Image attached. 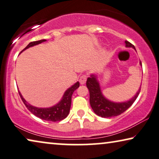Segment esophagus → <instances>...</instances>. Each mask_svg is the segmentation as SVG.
<instances>
[{
	"mask_svg": "<svg viewBox=\"0 0 159 159\" xmlns=\"http://www.w3.org/2000/svg\"><path fill=\"white\" fill-rule=\"evenodd\" d=\"M86 79H87V76L86 75H82L80 77L79 79V82L80 84H85V83L86 81Z\"/></svg>",
	"mask_w": 159,
	"mask_h": 159,
	"instance_id": "obj_1",
	"label": "esophagus"
}]
</instances>
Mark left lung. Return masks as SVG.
Listing matches in <instances>:
<instances>
[{"instance_id": "8db88e82", "label": "left lung", "mask_w": 159, "mask_h": 159, "mask_svg": "<svg viewBox=\"0 0 159 159\" xmlns=\"http://www.w3.org/2000/svg\"><path fill=\"white\" fill-rule=\"evenodd\" d=\"M125 46L127 48H133L135 50L134 45L127 41H125ZM140 65L141 66V62H140ZM86 86L89 91V95H90L89 101H90L91 108L96 115L99 117L106 118L118 116L126 111L137 99L140 90V88L136 94L128 101L114 102L107 99L102 94L99 82L97 80L96 75L91 74L90 77L87 79Z\"/></svg>"}]
</instances>
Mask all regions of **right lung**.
I'll return each mask as SVG.
<instances>
[{"label": "right lung", "instance_id": "add662e5", "mask_svg": "<svg viewBox=\"0 0 159 159\" xmlns=\"http://www.w3.org/2000/svg\"><path fill=\"white\" fill-rule=\"evenodd\" d=\"M47 41L46 39H41L39 41L32 42L21 51V52H23L26 49L31 48V47L35 46L37 44H39L42 42H44ZM80 86L79 82L78 81L73 84L72 86L67 89L65 91L63 96H62V99L60 101L56 104L54 106L48 107V108H39V107H36L31 105L30 104L26 101L22 97L21 93H20L19 91V93L21 97L22 101H23L24 104H25L29 110L32 112L33 115L37 116V117L40 118V119L47 120V121H51V122H58L60 120L65 119L68 115L69 111H70V106H71V97L73 92L75 90L79 88Z\"/></svg>", "mask_w": 159, "mask_h": 159}]
</instances>
